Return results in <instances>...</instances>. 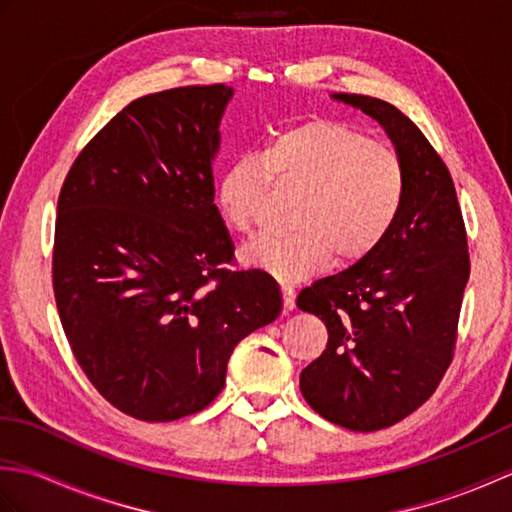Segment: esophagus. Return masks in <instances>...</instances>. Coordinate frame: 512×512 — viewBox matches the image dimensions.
<instances>
[{
	"mask_svg": "<svg viewBox=\"0 0 512 512\" xmlns=\"http://www.w3.org/2000/svg\"><path fill=\"white\" fill-rule=\"evenodd\" d=\"M281 295H284V308L295 310V288L284 284V286H281Z\"/></svg>",
	"mask_w": 512,
	"mask_h": 512,
	"instance_id": "34e87169",
	"label": "esophagus"
}]
</instances>
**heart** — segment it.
Returning <instances> with one entry per match:
<instances>
[{
    "label": "heart",
    "instance_id": "heart-1",
    "mask_svg": "<svg viewBox=\"0 0 512 512\" xmlns=\"http://www.w3.org/2000/svg\"><path fill=\"white\" fill-rule=\"evenodd\" d=\"M273 178L301 189L286 235H264L242 250L244 264L277 279H303L328 264L367 257L389 235L405 200V167L396 151L336 121H308L270 136L262 158L226 165L215 202L226 224L250 233L262 220Z\"/></svg>",
    "mask_w": 512,
    "mask_h": 512
}]
</instances>
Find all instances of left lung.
Masks as SVG:
<instances>
[{
  "label": "left lung",
  "instance_id": "1",
  "mask_svg": "<svg viewBox=\"0 0 512 512\" xmlns=\"http://www.w3.org/2000/svg\"><path fill=\"white\" fill-rule=\"evenodd\" d=\"M330 96L385 129L405 167V200L372 253L299 292V310L328 328V347L299 387L325 420L378 431L416 411L451 363L471 273L466 231L447 165L398 107Z\"/></svg>",
  "mask_w": 512,
  "mask_h": 512
}]
</instances>
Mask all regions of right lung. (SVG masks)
<instances>
[{"label": "right lung", "instance_id": "obj_1", "mask_svg": "<svg viewBox=\"0 0 512 512\" xmlns=\"http://www.w3.org/2000/svg\"><path fill=\"white\" fill-rule=\"evenodd\" d=\"M228 85L143 96L63 182L52 281L76 361L116 409L169 422L204 409L235 345L284 303L264 270H226L233 242L213 162Z\"/></svg>", "mask_w": 512, "mask_h": 512}]
</instances>
